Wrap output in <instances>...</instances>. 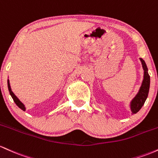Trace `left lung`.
Returning a JSON list of instances; mask_svg holds the SVG:
<instances>
[{"instance_id": "8db88e82", "label": "left lung", "mask_w": 158, "mask_h": 158, "mask_svg": "<svg viewBox=\"0 0 158 158\" xmlns=\"http://www.w3.org/2000/svg\"><path fill=\"white\" fill-rule=\"evenodd\" d=\"M140 61L144 70V77L139 92L131 102V110L133 114H135L141 109L148 97V91H149L150 76L148 73V68L145 61L142 58H140Z\"/></svg>"}]
</instances>
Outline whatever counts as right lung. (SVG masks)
<instances>
[{"mask_svg":"<svg viewBox=\"0 0 158 158\" xmlns=\"http://www.w3.org/2000/svg\"><path fill=\"white\" fill-rule=\"evenodd\" d=\"M7 85H8V89H9V92H10V95H11L12 98V99H13L14 102H15V104H16V105H17L18 107H19V108H20V109H22V110L25 111L26 108H25V107H24V104H23V103H22V102H21V101L19 100V98H17L16 95H15V94L13 93V92L12 91L11 87H10V81H9V80L7 81Z\"/></svg>","mask_w":158,"mask_h":158,"instance_id":"1","label":"right lung"}]
</instances>
